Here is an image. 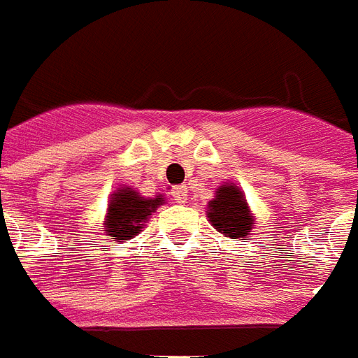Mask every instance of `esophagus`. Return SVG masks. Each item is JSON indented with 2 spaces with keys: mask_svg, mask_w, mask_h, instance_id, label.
<instances>
[{
  "mask_svg": "<svg viewBox=\"0 0 358 358\" xmlns=\"http://www.w3.org/2000/svg\"><path fill=\"white\" fill-rule=\"evenodd\" d=\"M172 197H174L178 203H186L187 187L186 186H174L172 187Z\"/></svg>",
  "mask_w": 358,
  "mask_h": 358,
  "instance_id": "obj_1",
  "label": "esophagus"
}]
</instances>
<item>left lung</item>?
Instances as JSON below:
<instances>
[{
	"instance_id": "1",
	"label": "left lung",
	"mask_w": 358,
	"mask_h": 358,
	"mask_svg": "<svg viewBox=\"0 0 358 358\" xmlns=\"http://www.w3.org/2000/svg\"><path fill=\"white\" fill-rule=\"evenodd\" d=\"M207 219L229 238L248 240L256 219L250 213L248 201L234 184H222L207 205Z\"/></svg>"
}]
</instances>
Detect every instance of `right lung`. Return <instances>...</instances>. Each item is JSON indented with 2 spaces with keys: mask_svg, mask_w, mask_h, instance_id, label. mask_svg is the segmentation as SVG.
Returning <instances> with one entry per match:
<instances>
[{
  "mask_svg": "<svg viewBox=\"0 0 358 358\" xmlns=\"http://www.w3.org/2000/svg\"><path fill=\"white\" fill-rule=\"evenodd\" d=\"M164 203V197H141L134 187H120L110 197L104 231L112 240L122 242L137 236L145 227L147 219Z\"/></svg>",
  "mask_w": 358,
  "mask_h": 358,
  "instance_id": "right-lung-1",
  "label": "right lung"
}]
</instances>
